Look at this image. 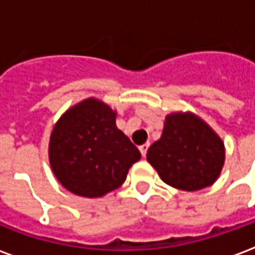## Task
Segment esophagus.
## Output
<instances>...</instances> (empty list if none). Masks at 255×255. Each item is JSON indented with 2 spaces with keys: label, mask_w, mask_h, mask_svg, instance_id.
Masks as SVG:
<instances>
[{
  "label": "esophagus",
  "mask_w": 255,
  "mask_h": 255,
  "mask_svg": "<svg viewBox=\"0 0 255 255\" xmlns=\"http://www.w3.org/2000/svg\"><path fill=\"white\" fill-rule=\"evenodd\" d=\"M147 149H149V143H144L142 144V146H139V150H140V153H142V155H146V153H147Z\"/></svg>",
  "instance_id": "34e87169"
}]
</instances>
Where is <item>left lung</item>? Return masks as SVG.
Instances as JSON below:
<instances>
[{"label": "left lung", "mask_w": 255, "mask_h": 255, "mask_svg": "<svg viewBox=\"0 0 255 255\" xmlns=\"http://www.w3.org/2000/svg\"><path fill=\"white\" fill-rule=\"evenodd\" d=\"M225 160L223 140L194 113L165 117L161 138L147 150V161L172 187L198 191L212 186Z\"/></svg>", "instance_id": "1"}]
</instances>
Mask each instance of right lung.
<instances>
[{"instance_id": "right-lung-1", "label": "right lung", "mask_w": 255, "mask_h": 255, "mask_svg": "<svg viewBox=\"0 0 255 255\" xmlns=\"http://www.w3.org/2000/svg\"><path fill=\"white\" fill-rule=\"evenodd\" d=\"M139 160L136 146L116 127V112L95 98L68 109L50 135L53 173L80 197H104L119 188Z\"/></svg>"}]
</instances>
